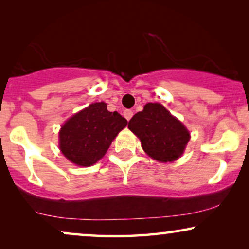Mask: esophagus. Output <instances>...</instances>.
Listing matches in <instances>:
<instances>
[{"instance_id": "obj_1", "label": "esophagus", "mask_w": 249, "mask_h": 249, "mask_svg": "<svg viewBox=\"0 0 249 249\" xmlns=\"http://www.w3.org/2000/svg\"><path fill=\"white\" fill-rule=\"evenodd\" d=\"M132 115H134V112H132L131 110H124V117L127 119V120L129 121L131 119Z\"/></svg>"}]
</instances>
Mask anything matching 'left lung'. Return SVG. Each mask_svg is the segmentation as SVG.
I'll list each match as a JSON object with an SVG mask.
<instances>
[{"label": "left lung", "mask_w": 249, "mask_h": 249, "mask_svg": "<svg viewBox=\"0 0 249 249\" xmlns=\"http://www.w3.org/2000/svg\"><path fill=\"white\" fill-rule=\"evenodd\" d=\"M128 128L141 139L146 154L159 162H173L185 151L190 134L160 103H147L130 119Z\"/></svg>", "instance_id": "left-lung-1"}]
</instances>
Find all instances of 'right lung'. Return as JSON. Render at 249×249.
Instances as JSON below:
<instances>
[{
    "label": "right lung",
    "mask_w": 249,
    "mask_h": 249,
    "mask_svg": "<svg viewBox=\"0 0 249 249\" xmlns=\"http://www.w3.org/2000/svg\"><path fill=\"white\" fill-rule=\"evenodd\" d=\"M128 121L110 112L107 103L97 102L72 115L59 132V146L70 162L90 166L105 155L111 142Z\"/></svg>",
    "instance_id": "1"
}]
</instances>
